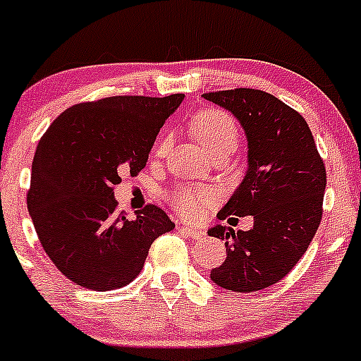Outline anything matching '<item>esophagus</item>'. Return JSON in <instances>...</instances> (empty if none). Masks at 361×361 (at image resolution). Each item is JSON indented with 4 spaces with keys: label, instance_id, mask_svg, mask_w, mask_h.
I'll list each match as a JSON object with an SVG mask.
<instances>
[{
    "label": "esophagus",
    "instance_id": "esophagus-1",
    "mask_svg": "<svg viewBox=\"0 0 361 361\" xmlns=\"http://www.w3.org/2000/svg\"><path fill=\"white\" fill-rule=\"evenodd\" d=\"M180 231H184L185 235H188L191 240H202L203 236H205V231L203 229H198V228H191V226H179Z\"/></svg>",
    "mask_w": 361,
    "mask_h": 361
}]
</instances>
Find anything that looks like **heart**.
Instances as JSON below:
<instances>
[{
  "mask_svg": "<svg viewBox=\"0 0 361 361\" xmlns=\"http://www.w3.org/2000/svg\"><path fill=\"white\" fill-rule=\"evenodd\" d=\"M191 132L212 158L219 153H233L240 140V130H238L236 121L228 113L217 109L200 111L191 120ZM169 144L170 135H163L158 140L156 153H165L169 149ZM208 200H210L208 192L189 188L177 189L172 195L173 207L184 217H195Z\"/></svg>",
  "mask_w": 361,
  "mask_h": 361,
  "instance_id": "obj_1",
  "label": "heart"
}]
</instances>
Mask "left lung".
<instances>
[{
    "label": "left lung",
    "instance_id": "obj_1",
    "mask_svg": "<svg viewBox=\"0 0 361 361\" xmlns=\"http://www.w3.org/2000/svg\"><path fill=\"white\" fill-rule=\"evenodd\" d=\"M202 97L236 118L248 147L243 180L217 217H254L248 231L222 224L208 229V236L226 240L228 254L210 280L226 290H262L306 254L322 221L325 166L306 120L274 95L236 88Z\"/></svg>",
    "mask_w": 361,
    "mask_h": 361
}]
</instances>
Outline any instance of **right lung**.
Returning <instances> with one entry per match:
<instances>
[{
	"instance_id": "1",
	"label": "right lung",
	"mask_w": 361,
	"mask_h": 361,
	"mask_svg": "<svg viewBox=\"0 0 361 361\" xmlns=\"http://www.w3.org/2000/svg\"><path fill=\"white\" fill-rule=\"evenodd\" d=\"M184 100L107 97L76 104L54 121L36 147L27 210L43 250L64 276L90 290L128 285L153 241L176 228L147 205L130 221L116 210L113 185L146 166L159 128Z\"/></svg>"
}]
</instances>
